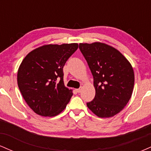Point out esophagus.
I'll list each match as a JSON object with an SVG mask.
<instances>
[{"mask_svg":"<svg viewBox=\"0 0 151 151\" xmlns=\"http://www.w3.org/2000/svg\"><path fill=\"white\" fill-rule=\"evenodd\" d=\"M76 91H77V92H78V93H80L81 91V88H79V89H76Z\"/></svg>","mask_w":151,"mask_h":151,"instance_id":"1","label":"esophagus"}]
</instances>
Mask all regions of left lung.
Segmentation results:
<instances>
[{
  "mask_svg": "<svg viewBox=\"0 0 151 151\" xmlns=\"http://www.w3.org/2000/svg\"><path fill=\"white\" fill-rule=\"evenodd\" d=\"M93 77L95 97L86 106L95 115L109 118L122 111L132 95L134 72L119 50L99 42L80 43Z\"/></svg>",
  "mask_w": 151,
  "mask_h": 151,
  "instance_id": "8db88e82",
  "label": "left lung"
}]
</instances>
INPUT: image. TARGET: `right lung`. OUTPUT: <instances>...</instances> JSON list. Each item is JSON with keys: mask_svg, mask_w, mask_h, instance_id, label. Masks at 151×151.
I'll use <instances>...</instances> for the list:
<instances>
[{"mask_svg": "<svg viewBox=\"0 0 151 151\" xmlns=\"http://www.w3.org/2000/svg\"><path fill=\"white\" fill-rule=\"evenodd\" d=\"M77 49V43L45 45L23 59L18 70V85L35 113L52 117L66 108L73 93L64 84L63 67Z\"/></svg>", "mask_w": 151, "mask_h": 151, "instance_id": "add662e5", "label": "right lung"}]
</instances>
